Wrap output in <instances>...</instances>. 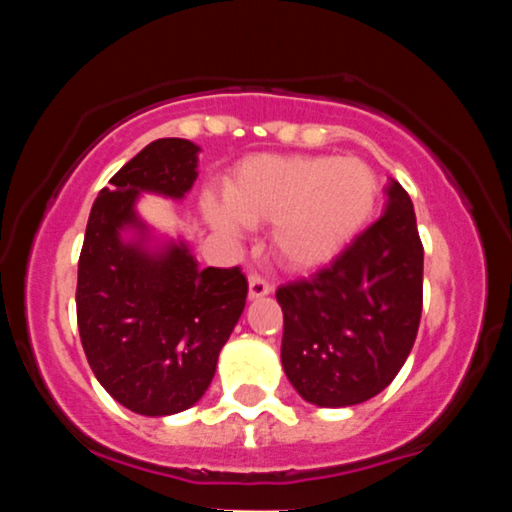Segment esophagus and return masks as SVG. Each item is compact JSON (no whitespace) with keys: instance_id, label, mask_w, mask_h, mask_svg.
<instances>
[{"instance_id":"obj_1","label":"esophagus","mask_w":512,"mask_h":512,"mask_svg":"<svg viewBox=\"0 0 512 512\" xmlns=\"http://www.w3.org/2000/svg\"><path fill=\"white\" fill-rule=\"evenodd\" d=\"M272 293V286H269L267 279H262L260 274H250V298L257 301V298H264Z\"/></svg>"}]
</instances>
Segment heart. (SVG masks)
Masks as SVG:
<instances>
[{"label": "heart", "instance_id": "obj_1", "mask_svg": "<svg viewBox=\"0 0 512 512\" xmlns=\"http://www.w3.org/2000/svg\"><path fill=\"white\" fill-rule=\"evenodd\" d=\"M223 199L204 202L216 231L238 236L243 226L272 223L276 262L308 272L337 260L368 226L378 178L358 158L255 156L233 170Z\"/></svg>", "mask_w": 512, "mask_h": 512}]
</instances>
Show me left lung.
<instances>
[{"label":"left lung","instance_id":"left-lung-1","mask_svg":"<svg viewBox=\"0 0 512 512\" xmlns=\"http://www.w3.org/2000/svg\"><path fill=\"white\" fill-rule=\"evenodd\" d=\"M385 211L330 267L276 289L281 366L305 402L354 407L383 392L407 361L424 303V245L397 180Z\"/></svg>","mask_w":512,"mask_h":512}]
</instances>
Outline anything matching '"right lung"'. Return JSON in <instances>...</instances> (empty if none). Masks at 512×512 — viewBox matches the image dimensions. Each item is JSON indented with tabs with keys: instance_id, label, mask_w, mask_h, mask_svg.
Listing matches in <instances>:
<instances>
[{
	"instance_id": "right-lung-1",
	"label": "right lung",
	"mask_w": 512,
	"mask_h": 512,
	"mask_svg": "<svg viewBox=\"0 0 512 512\" xmlns=\"http://www.w3.org/2000/svg\"><path fill=\"white\" fill-rule=\"evenodd\" d=\"M199 146L156 139L98 192L76 281L88 366L115 402L170 416L202 399L238 325L248 279L238 267L199 269L182 238L161 236L137 211L142 195L185 199Z\"/></svg>"
}]
</instances>
